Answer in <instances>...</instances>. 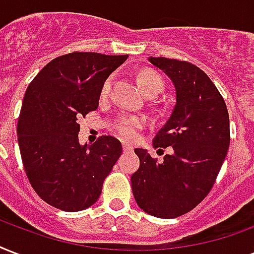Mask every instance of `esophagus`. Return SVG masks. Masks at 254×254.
I'll use <instances>...</instances> for the list:
<instances>
[{"label":"esophagus","instance_id":"34e87169","mask_svg":"<svg viewBox=\"0 0 254 254\" xmlns=\"http://www.w3.org/2000/svg\"><path fill=\"white\" fill-rule=\"evenodd\" d=\"M124 152H131L133 150V146L130 144H123Z\"/></svg>","mask_w":254,"mask_h":254}]
</instances>
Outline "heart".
Wrapping results in <instances>:
<instances>
[{"mask_svg":"<svg viewBox=\"0 0 254 254\" xmlns=\"http://www.w3.org/2000/svg\"><path fill=\"white\" fill-rule=\"evenodd\" d=\"M137 82L140 85V88L144 90V93L148 94H160L164 90V80L162 77L158 74L157 71L150 70V69H144L141 70L137 75ZM112 80H108L104 84L102 92L106 93L109 90ZM144 125V121L137 117H130V116H125L117 121L116 124V129L120 134L123 135L127 140H133L137 134V130Z\"/></svg>","mask_w":254,"mask_h":254,"instance_id":"obj_1","label":"heart"}]
</instances>
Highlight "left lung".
Instances as JSON below:
<instances>
[{
	"label": "left lung",
	"instance_id": "8db88e82",
	"mask_svg": "<svg viewBox=\"0 0 254 254\" xmlns=\"http://www.w3.org/2000/svg\"><path fill=\"white\" fill-rule=\"evenodd\" d=\"M176 89V105L153 140L154 148L173 149L158 164L137 148L140 168L131 174L133 196L145 213L174 218L196 208L213 188L229 149V114L208 75L187 61L149 57Z\"/></svg>",
	"mask_w": 254,
	"mask_h": 254
}]
</instances>
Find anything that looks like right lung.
I'll return each instance as SVG.
<instances>
[{
  "mask_svg": "<svg viewBox=\"0 0 254 254\" xmlns=\"http://www.w3.org/2000/svg\"><path fill=\"white\" fill-rule=\"evenodd\" d=\"M127 58L90 52L60 56L26 89L17 125L21 158L33 189L54 208L92 206L123 153L112 135L81 145L77 119L98 108L106 78Z\"/></svg>",
  "mask_w": 254,
  "mask_h": 254,
  "instance_id": "add662e5",
  "label": "right lung"
}]
</instances>
